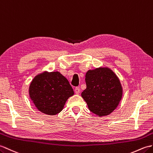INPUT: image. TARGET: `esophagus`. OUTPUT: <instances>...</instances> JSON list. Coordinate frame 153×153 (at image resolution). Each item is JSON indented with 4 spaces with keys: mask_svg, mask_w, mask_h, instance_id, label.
Returning <instances> with one entry per match:
<instances>
[{
    "mask_svg": "<svg viewBox=\"0 0 153 153\" xmlns=\"http://www.w3.org/2000/svg\"><path fill=\"white\" fill-rule=\"evenodd\" d=\"M75 93H76V94H79V93H80V88H79V87H76V88H75Z\"/></svg>",
    "mask_w": 153,
    "mask_h": 153,
    "instance_id": "esophagus-1",
    "label": "esophagus"
}]
</instances>
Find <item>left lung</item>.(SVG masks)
Listing matches in <instances>:
<instances>
[{
	"label": "left lung",
	"mask_w": 153,
	"mask_h": 153,
	"mask_svg": "<svg viewBox=\"0 0 153 153\" xmlns=\"http://www.w3.org/2000/svg\"><path fill=\"white\" fill-rule=\"evenodd\" d=\"M87 88L81 93L91 111L98 117L107 116L117 108L123 97L119 78L108 67L88 70L85 75Z\"/></svg>",
	"instance_id": "1"
}]
</instances>
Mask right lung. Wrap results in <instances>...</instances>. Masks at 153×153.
Returning <instances> with one entry per match:
<instances>
[{"label": "right lung", "mask_w": 153, "mask_h": 153, "mask_svg": "<svg viewBox=\"0 0 153 153\" xmlns=\"http://www.w3.org/2000/svg\"><path fill=\"white\" fill-rule=\"evenodd\" d=\"M28 94L39 111L55 115L62 111L74 92L68 79L59 72L44 71L32 80Z\"/></svg>", "instance_id": "obj_1"}]
</instances>
